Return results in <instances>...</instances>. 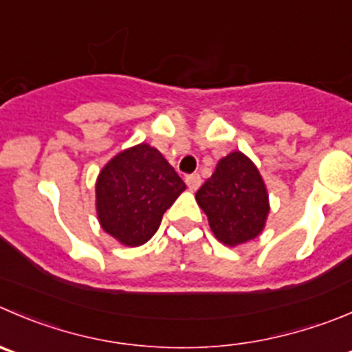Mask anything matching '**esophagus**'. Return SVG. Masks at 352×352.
<instances>
[{
  "label": "esophagus",
  "mask_w": 352,
  "mask_h": 352,
  "mask_svg": "<svg viewBox=\"0 0 352 352\" xmlns=\"http://www.w3.org/2000/svg\"><path fill=\"white\" fill-rule=\"evenodd\" d=\"M186 184L190 190H197L201 186V177L199 173H192V175L186 177Z\"/></svg>",
  "instance_id": "obj_1"
}]
</instances>
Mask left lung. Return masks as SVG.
Returning <instances> with one entry per match:
<instances>
[{
    "instance_id": "left-lung-1",
    "label": "left lung",
    "mask_w": 352,
    "mask_h": 352,
    "mask_svg": "<svg viewBox=\"0 0 352 352\" xmlns=\"http://www.w3.org/2000/svg\"><path fill=\"white\" fill-rule=\"evenodd\" d=\"M196 201L214 237L230 248L258 237L270 211L267 186L241 151L218 162L213 175L196 192Z\"/></svg>"
}]
</instances>
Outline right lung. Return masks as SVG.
I'll return each mask as SVG.
<instances>
[{"instance_id": "obj_1", "label": "right lung", "mask_w": 352, "mask_h": 352, "mask_svg": "<svg viewBox=\"0 0 352 352\" xmlns=\"http://www.w3.org/2000/svg\"><path fill=\"white\" fill-rule=\"evenodd\" d=\"M184 190V180L158 149L144 142L132 146L98 175V220L120 244L135 248L156 234L163 213Z\"/></svg>"}]
</instances>
